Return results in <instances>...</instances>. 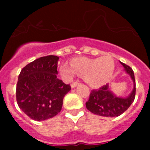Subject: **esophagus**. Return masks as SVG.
<instances>
[{
    "label": "esophagus",
    "instance_id": "1",
    "mask_svg": "<svg viewBox=\"0 0 150 150\" xmlns=\"http://www.w3.org/2000/svg\"><path fill=\"white\" fill-rule=\"evenodd\" d=\"M79 84V83L78 81H76V82H74V83H72V84H71V87H72V88H74V87H76V86H77Z\"/></svg>",
    "mask_w": 150,
    "mask_h": 150
}]
</instances>
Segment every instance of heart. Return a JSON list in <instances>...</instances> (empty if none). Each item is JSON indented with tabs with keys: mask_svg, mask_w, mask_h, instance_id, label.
Wrapping results in <instances>:
<instances>
[{
	"mask_svg": "<svg viewBox=\"0 0 150 150\" xmlns=\"http://www.w3.org/2000/svg\"><path fill=\"white\" fill-rule=\"evenodd\" d=\"M115 68L114 60L110 55L97 59L79 58L71 62V66L64 64L60 67L61 74L71 79L74 72L84 77L91 87H100L107 83L112 76Z\"/></svg>",
	"mask_w": 150,
	"mask_h": 150,
	"instance_id": "b5f03b06",
	"label": "heart"
}]
</instances>
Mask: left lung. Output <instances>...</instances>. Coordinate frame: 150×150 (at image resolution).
Returning a JSON list of instances; mask_svg holds the SVG:
<instances>
[{"mask_svg": "<svg viewBox=\"0 0 150 150\" xmlns=\"http://www.w3.org/2000/svg\"><path fill=\"white\" fill-rule=\"evenodd\" d=\"M125 70L134 82V88L131 95L125 98H118L109 90L108 85H104L99 89L91 90L89 99L86 103L87 110L96 115L107 117H114L122 114L134 100L136 88L134 71L129 66L122 63Z\"/></svg>", "mask_w": 150, "mask_h": 150, "instance_id": "8db88e82", "label": "left lung"}]
</instances>
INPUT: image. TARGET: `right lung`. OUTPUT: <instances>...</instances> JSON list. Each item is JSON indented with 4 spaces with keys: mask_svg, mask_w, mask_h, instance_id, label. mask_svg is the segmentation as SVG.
I'll use <instances>...</instances> for the list:
<instances>
[{
    "mask_svg": "<svg viewBox=\"0 0 150 150\" xmlns=\"http://www.w3.org/2000/svg\"><path fill=\"white\" fill-rule=\"evenodd\" d=\"M59 58L41 57L22 69L16 85L18 107L30 119L43 121L61 111L71 86L57 78Z\"/></svg>",
    "mask_w": 150,
    "mask_h": 150,
    "instance_id": "right-lung-1",
    "label": "right lung"
}]
</instances>
